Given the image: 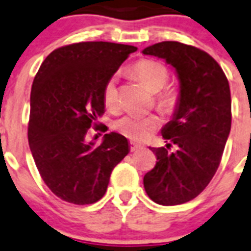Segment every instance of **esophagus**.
<instances>
[{"mask_svg": "<svg viewBox=\"0 0 251 251\" xmlns=\"http://www.w3.org/2000/svg\"><path fill=\"white\" fill-rule=\"evenodd\" d=\"M140 148H143L142 144L135 143V142H130V151H131V152H136V151L140 150Z\"/></svg>", "mask_w": 251, "mask_h": 251, "instance_id": "1", "label": "esophagus"}]
</instances>
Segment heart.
<instances>
[{
    "label": "heart",
    "instance_id": "b5f03b06",
    "mask_svg": "<svg viewBox=\"0 0 251 251\" xmlns=\"http://www.w3.org/2000/svg\"><path fill=\"white\" fill-rule=\"evenodd\" d=\"M131 72L135 75L151 91H156L154 101L161 111L165 113H173L178 108L180 95L179 91L173 86H165L170 78V73L166 66L162 63L142 59L131 67ZM103 101L108 109H115L117 107V87L116 77L112 76L107 79L103 86ZM160 119L153 113L150 115H138L127 113L116 120L115 129L132 140H143L147 136L157 129Z\"/></svg>",
    "mask_w": 251,
    "mask_h": 251
}]
</instances>
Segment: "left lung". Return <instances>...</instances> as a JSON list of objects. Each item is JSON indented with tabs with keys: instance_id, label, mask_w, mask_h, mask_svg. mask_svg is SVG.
I'll return each instance as SVG.
<instances>
[{
	"instance_id": "left-lung-1",
	"label": "left lung",
	"mask_w": 251,
	"mask_h": 251,
	"mask_svg": "<svg viewBox=\"0 0 251 251\" xmlns=\"http://www.w3.org/2000/svg\"><path fill=\"white\" fill-rule=\"evenodd\" d=\"M143 54L165 59L180 81L174 119L162 129L169 144L151 148L157 162L144 175V189L156 203L180 205L206 188L221 164L232 121L229 83L217 60L191 45L164 41ZM172 144L178 146L175 154L168 152Z\"/></svg>"
}]
</instances>
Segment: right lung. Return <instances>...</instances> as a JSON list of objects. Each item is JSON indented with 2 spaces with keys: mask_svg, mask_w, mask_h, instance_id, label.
I'll list each match as a JSON object with an SVG mask.
<instances>
[{
  "mask_svg": "<svg viewBox=\"0 0 251 251\" xmlns=\"http://www.w3.org/2000/svg\"><path fill=\"white\" fill-rule=\"evenodd\" d=\"M135 46L103 41L77 42L46 56L30 91L28 142L41 178L55 196L90 205L104 196L112 170L129 143L117 132L99 146L87 143L104 113L103 86Z\"/></svg>",
  "mask_w": 251,
  "mask_h": 251,
  "instance_id": "add662e5",
  "label": "right lung"
}]
</instances>
